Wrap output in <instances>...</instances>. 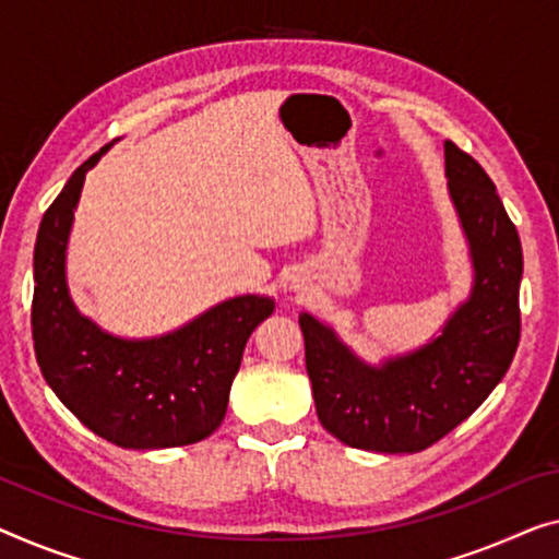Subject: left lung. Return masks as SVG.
<instances>
[{
  "label": "left lung",
  "instance_id": "1",
  "mask_svg": "<svg viewBox=\"0 0 559 559\" xmlns=\"http://www.w3.org/2000/svg\"><path fill=\"white\" fill-rule=\"evenodd\" d=\"M444 173L472 261L466 301L439 336L369 364L313 313H301L306 371L319 421L348 447L421 452L477 412L520 344L522 246L495 182L472 155L444 143Z\"/></svg>",
  "mask_w": 559,
  "mask_h": 559
}]
</instances>
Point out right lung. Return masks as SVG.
I'll return each instance as SVG.
<instances>
[{"mask_svg":"<svg viewBox=\"0 0 559 559\" xmlns=\"http://www.w3.org/2000/svg\"><path fill=\"white\" fill-rule=\"evenodd\" d=\"M110 147L72 173L39 223L32 298L37 364L57 399L97 437L124 449L195 444L221 427L246 341L276 301L233 296L150 338L115 336L82 316L67 288V243L85 175Z\"/></svg>","mask_w":559,"mask_h":559,"instance_id":"right-lung-1","label":"right lung"}]
</instances>
